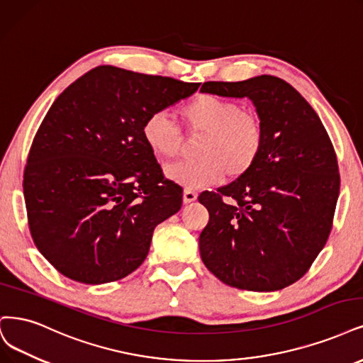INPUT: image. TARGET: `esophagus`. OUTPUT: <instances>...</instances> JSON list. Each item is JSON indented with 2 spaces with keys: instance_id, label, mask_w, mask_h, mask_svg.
I'll return each instance as SVG.
<instances>
[{
  "instance_id": "34e87169",
  "label": "esophagus",
  "mask_w": 363,
  "mask_h": 363,
  "mask_svg": "<svg viewBox=\"0 0 363 363\" xmlns=\"http://www.w3.org/2000/svg\"><path fill=\"white\" fill-rule=\"evenodd\" d=\"M196 196H198L196 192H194L191 189H184V192H183V203L184 204H189V203L195 201Z\"/></svg>"
}]
</instances>
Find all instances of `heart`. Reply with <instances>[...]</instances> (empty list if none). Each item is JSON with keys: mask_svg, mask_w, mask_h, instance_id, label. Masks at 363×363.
Wrapping results in <instances>:
<instances>
[{"mask_svg": "<svg viewBox=\"0 0 363 363\" xmlns=\"http://www.w3.org/2000/svg\"><path fill=\"white\" fill-rule=\"evenodd\" d=\"M191 132L203 133L196 145V159L174 162L165 177L187 189H201L218 183L223 174L237 179L254 167L262 148V126L252 112L215 94H198L180 108ZM143 140L157 159H169L179 152L182 133L164 111L150 114L141 129Z\"/></svg>", "mask_w": 363, "mask_h": 363, "instance_id": "b5f03b06", "label": "heart"}]
</instances>
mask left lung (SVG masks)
I'll return each mask as SVG.
<instances>
[{"mask_svg":"<svg viewBox=\"0 0 363 363\" xmlns=\"http://www.w3.org/2000/svg\"><path fill=\"white\" fill-rule=\"evenodd\" d=\"M199 91L247 97L264 135L251 169L218 194L199 195L210 216L199 235L201 259L230 286L282 290L308 272L332 230L340 172L329 135L302 94L272 74L210 81Z\"/></svg>","mask_w":363,"mask_h":363,"instance_id":"left-lung-1","label":"left lung"}]
</instances>
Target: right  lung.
I'll return each mask as SVG.
<instances>
[{
    "instance_id": "obj_1",
    "label": "right lung",
    "mask_w": 363,
    "mask_h": 363,
    "mask_svg": "<svg viewBox=\"0 0 363 363\" xmlns=\"http://www.w3.org/2000/svg\"><path fill=\"white\" fill-rule=\"evenodd\" d=\"M199 84L99 66L49 108L23 172L34 245L65 277L106 284L138 269L153 231L182 207L145 145V118Z\"/></svg>"
}]
</instances>
